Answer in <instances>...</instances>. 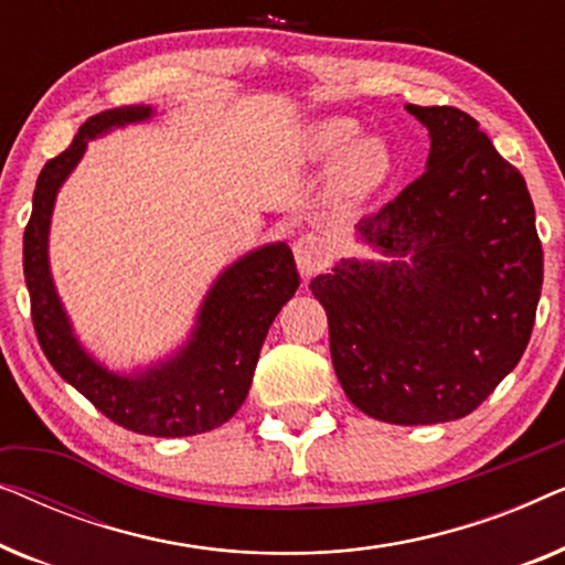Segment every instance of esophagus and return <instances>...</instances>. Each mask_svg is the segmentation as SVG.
<instances>
[{
	"label": "esophagus",
	"mask_w": 565,
	"mask_h": 565,
	"mask_svg": "<svg viewBox=\"0 0 565 565\" xmlns=\"http://www.w3.org/2000/svg\"><path fill=\"white\" fill-rule=\"evenodd\" d=\"M292 254H296L300 275H306V277L321 273V269L327 267L329 259H331L327 242H323V238H319L316 234L300 236L298 242L292 244Z\"/></svg>",
	"instance_id": "34e87169"
}]
</instances>
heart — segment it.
I'll return each mask as SVG.
<instances>
[{
  "instance_id": "obj_1",
  "label": "heart",
  "mask_w": 565,
  "mask_h": 565,
  "mask_svg": "<svg viewBox=\"0 0 565 565\" xmlns=\"http://www.w3.org/2000/svg\"><path fill=\"white\" fill-rule=\"evenodd\" d=\"M358 136V126L352 120H327L316 128L313 149L323 157H337L344 151L352 138ZM391 172V151L381 138H362L352 143L339 164V192L344 200H362L381 188Z\"/></svg>"
}]
</instances>
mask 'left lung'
<instances>
[{
	"mask_svg": "<svg viewBox=\"0 0 565 565\" xmlns=\"http://www.w3.org/2000/svg\"><path fill=\"white\" fill-rule=\"evenodd\" d=\"M406 110L429 130L427 172L358 226L398 259H342L311 290L347 398L412 427L462 419L516 367L535 327L543 244L524 177L478 120L447 105Z\"/></svg>",
	"mask_w": 565,
	"mask_h": 565,
	"instance_id": "left-lung-1",
	"label": "left lung"
}]
</instances>
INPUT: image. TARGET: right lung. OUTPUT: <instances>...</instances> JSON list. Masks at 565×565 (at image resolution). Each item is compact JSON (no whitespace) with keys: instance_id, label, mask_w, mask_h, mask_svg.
Masks as SVG:
<instances>
[{"instance_id":"obj_1","label":"right lung","mask_w":565,"mask_h":565,"mask_svg":"<svg viewBox=\"0 0 565 565\" xmlns=\"http://www.w3.org/2000/svg\"><path fill=\"white\" fill-rule=\"evenodd\" d=\"M146 118H151V107L146 105L92 115L72 146L45 161L22 236V269L35 337L53 370L122 429L149 437H190L221 427L244 404L267 331L280 308L296 296L300 277L290 246L267 244L234 262L215 280L200 306L198 327L172 360L146 373L118 375L84 352L51 280L53 203L68 172L79 164L89 138Z\"/></svg>"}]
</instances>
